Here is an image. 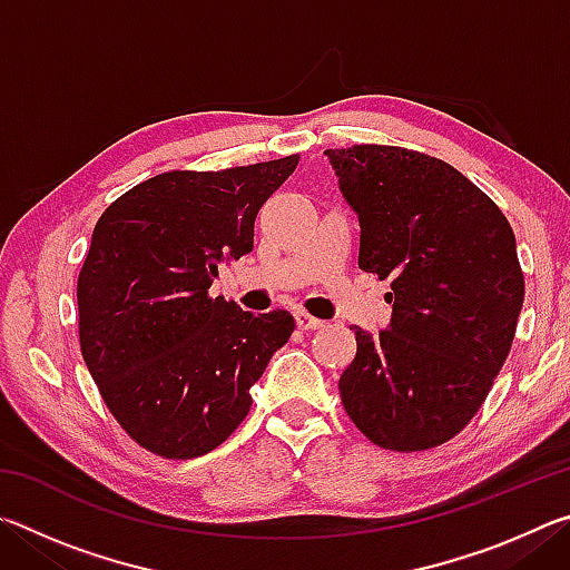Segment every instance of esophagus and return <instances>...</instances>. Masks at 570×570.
<instances>
[{
    "instance_id": "esophagus-1",
    "label": "esophagus",
    "mask_w": 570,
    "mask_h": 570,
    "mask_svg": "<svg viewBox=\"0 0 570 570\" xmlns=\"http://www.w3.org/2000/svg\"><path fill=\"white\" fill-rule=\"evenodd\" d=\"M294 320H296V326L302 332H314V330H322V326H324L322 320H316V316L306 314V312H296Z\"/></svg>"
}]
</instances>
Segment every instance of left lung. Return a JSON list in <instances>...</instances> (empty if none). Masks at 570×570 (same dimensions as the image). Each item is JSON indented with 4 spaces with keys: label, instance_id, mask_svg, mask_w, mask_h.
<instances>
[{
    "label": "left lung",
    "instance_id": "1",
    "mask_svg": "<svg viewBox=\"0 0 570 570\" xmlns=\"http://www.w3.org/2000/svg\"><path fill=\"white\" fill-rule=\"evenodd\" d=\"M324 153L360 218V268L392 286L387 330L354 326L342 404L374 445L438 448L475 417L513 344L525 296L513 228L445 160L394 146Z\"/></svg>",
    "mask_w": 570,
    "mask_h": 570
}]
</instances>
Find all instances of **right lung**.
<instances>
[{
	"label": "right lung",
	"instance_id": "right-lung-1",
	"mask_svg": "<svg viewBox=\"0 0 570 570\" xmlns=\"http://www.w3.org/2000/svg\"><path fill=\"white\" fill-rule=\"evenodd\" d=\"M298 156L226 170H168L105 208L77 278L80 350L105 404L140 448L206 455L250 410V387L294 316L210 296L224 258L254 248V220Z\"/></svg>",
	"mask_w": 570,
	"mask_h": 570
}]
</instances>
